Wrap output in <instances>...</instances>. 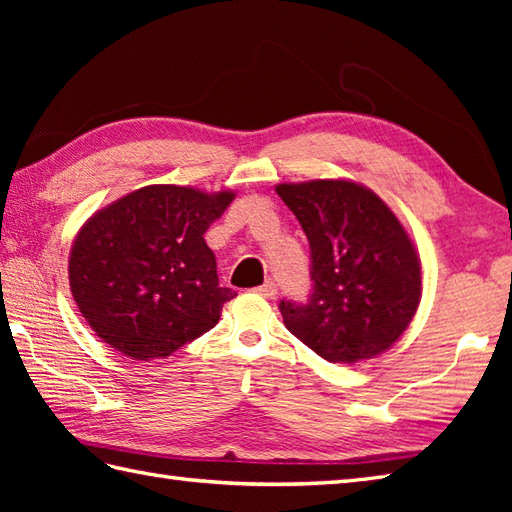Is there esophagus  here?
<instances>
[{
	"instance_id": "esophagus-1",
	"label": "esophagus",
	"mask_w": 512,
	"mask_h": 512,
	"mask_svg": "<svg viewBox=\"0 0 512 512\" xmlns=\"http://www.w3.org/2000/svg\"><path fill=\"white\" fill-rule=\"evenodd\" d=\"M255 292H259V295L262 297H266V299H273L275 295H277V284L273 279H268L264 286H259V288H255Z\"/></svg>"
}]
</instances>
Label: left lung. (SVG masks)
<instances>
[{
  "label": "left lung",
  "mask_w": 512,
  "mask_h": 512,
  "mask_svg": "<svg viewBox=\"0 0 512 512\" xmlns=\"http://www.w3.org/2000/svg\"><path fill=\"white\" fill-rule=\"evenodd\" d=\"M310 244L312 292L279 301L286 328L330 363L374 358L407 330L420 301V259L398 217L361 184H279Z\"/></svg>",
  "instance_id": "obj_1"
}]
</instances>
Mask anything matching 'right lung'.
Returning <instances> with one entry per match:
<instances>
[{"label":"right lung","mask_w":512,"mask_h":512,"mask_svg":"<svg viewBox=\"0 0 512 512\" xmlns=\"http://www.w3.org/2000/svg\"><path fill=\"white\" fill-rule=\"evenodd\" d=\"M233 198L151 184L85 222L70 255V290L99 339L151 361L220 321L235 292L220 286L204 233Z\"/></svg>","instance_id":"1"}]
</instances>
